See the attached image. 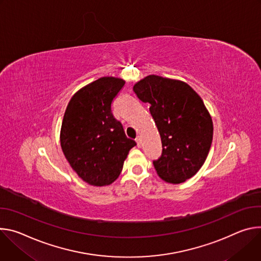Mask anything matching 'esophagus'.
<instances>
[{"label": "esophagus", "instance_id": "1", "mask_svg": "<svg viewBox=\"0 0 261 261\" xmlns=\"http://www.w3.org/2000/svg\"><path fill=\"white\" fill-rule=\"evenodd\" d=\"M136 142H137V144H138V146H141V144H142V138H141V136H138V137L136 138Z\"/></svg>", "mask_w": 261, "mask_h": 261}]
</instances>
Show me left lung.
I'll use <instances>...</instances> for the list:
<instances>
[{"instance_id":"left-lung-1","label":"left lung","mask_w":261,"mask_h":261,"mask_svg":"<svg viewBox=\"0 0 261 261\" xmlns=\"http://www.w3.org/2000/svg\"><path fill=\"white\" fill-rule=\"evenodd\" d=\"M134 91L149 111L161 136L163 152L153 166L169 184H181L203 166L213 142L214 124L203 100L187 83L147 75Z\"/></svg>"}]
</instances>
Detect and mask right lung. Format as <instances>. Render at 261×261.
<instances>
[{
  "label": "right lung",
  "mask_w": 261,
  "mask_h": 261,
  "mask_svg": "<svg viewBox=\"0 0 261 261\" xmlns=\"http://www.w3.org/2000/svg\"><path fill=\"white\" fill-rule=\"evenodd\" d=\"M124 84L120 77H99L76 91L65 110L61 148L77 176L90 186H109L117 179L136 146L111 111Z\"/></svg>",
  "instance_id": "obj_1"
}]
</instances>
